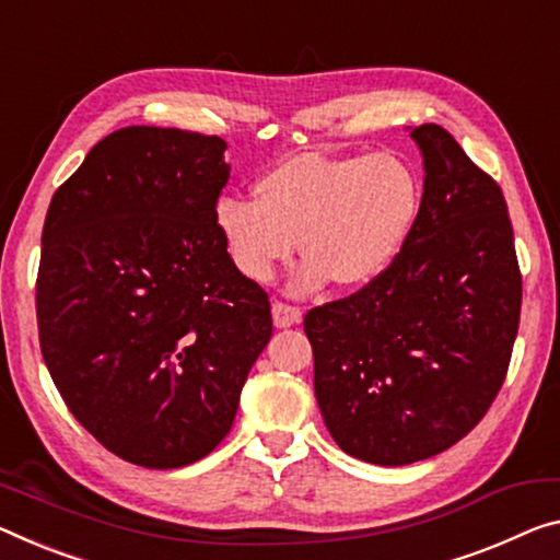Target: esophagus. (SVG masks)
Masks as SVG:
<instances>
[{"instance_id": "1", "label": "esophagus", "mask_w": 560, "mask_h": 560, "mask_svg": "<svg viewBox=\"0 0 560 560\" xmlns=\"http://www.w3.org/2000/svg\"><path fill=\"white\" fill-rule=\"evenodd\" d=\"M303 320V310L298 305H288L282 300H275L272 303V323L275 328H290V325H298Z\"/></svg>"}]
</instances>
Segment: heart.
<instances>
[{
	"instance_id": "heart-1",
	"label": "heart",
	"mask_w": 560,
	"mask_h": 560,
	"mask_svg": "<svg viewBox=\"0 0 560 560\" xmlns=\"http://www.w3.org/2000/svg\"><path fill=\"white\" fill-rule=\"evenodd\" d=\"M255 197H222L214 208L230 260L247 280H272L300 243L307 257L292 278L298 292L330 278L358 288L400 255L420 210V183L390 152H305L265 172Z\"/></svg>"
}]
</instances>
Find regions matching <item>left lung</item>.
<instances>
[{
	"mask_svg": "<svg viewBox=\"0 0 560 560\" xmlns=\"http://www.w3.org/2000/svg\"><path fill=\"white\" fill-rule=\"evenodd\" d=\"M410 137L425 179L400 255L363 290L305 315L325 425L375 466L425 460L468 435L501 390L521 320L501 187L443 127Z\"/></svg>",
	"mask_w": 560,
	"mask_h": 560,
	"instance_id": "obj_1",
	"label": "left lung"
}]
</instances>
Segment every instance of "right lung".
I'll return each mask as SVG.
<instances>
[{"mask_svg":"<svg viewBox=\"0 0 560 560\" xmlns=\"http://www.w3.org/2000/svg\"><path fill=\"white\" fill-rule=\"evenodd\" d=\"M225 140L125 127L59 185L42 230L37 325L67 408L109 453L183 468L218 448L272 335L214 208Z\"/></svg>","mask_w":560,"mask_h":560,"instance_id":"obj_1","label":"right lung"}]
</instances>
